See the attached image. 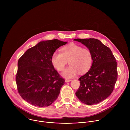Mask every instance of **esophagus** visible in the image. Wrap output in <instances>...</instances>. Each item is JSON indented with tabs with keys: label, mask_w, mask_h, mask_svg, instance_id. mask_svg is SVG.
I'll list each match as a JSON object with an SVG mask.
<instances>
[{
	"label": "esophagus",
	"mask_w": 130,
	"mask_h": 130,
	"mask_svg": "<svg viewBox=\"0 0 130 130\" xmlns=\"http://www.w3.org/2000/svg\"><path fill=\"white\" fill-rule=\"evenodd\" d=\"M71 81V79H65V82H70V81Z\"/></svg>",
	"instance_id": "esophagus-1"
}]
</instances>
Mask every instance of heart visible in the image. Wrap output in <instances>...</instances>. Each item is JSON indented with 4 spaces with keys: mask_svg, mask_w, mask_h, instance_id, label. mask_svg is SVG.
Wrapping results in <instances>:
<instances>
[{
    "mask_svg": "<svg viewBox=\"0 0 130 130\" xmlns=\"http://www.w3.org/2000/svg\"><path fill=\"white\" fill-rule=\"evenodd\" d=\"M68 61L70 65L63 71L62 75L71 78L79 71L81 73L87 71L91 66L93 57L90 49L72 43L63 47L62 52H54L51 58L52 65L58 71H62Z\"/></svg>",
    "mask_w": 130,
    "mask_h": 130,
    "instance_id": "heart-1",
    "label": "heart"
}]
</instances>
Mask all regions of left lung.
<instances>
[{"instance_id":"obj_1","label":"left lung","mask_w":130,"mask_h":130,"mask_svg":"<svg viewBox=\"0 0 130 130\" xmlns=\"http://www.w3.org/2000/svg\"><path fill=\"white\" fill-rule=\"evenodd\" d=\"M92 52L90 69L79 79L80 85L76 95L87 105L97 104L112 93L117 80V64L110 49L95 39H77Z\"/></svg>"}]
</instances>
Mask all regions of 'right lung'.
<instances>
[{"mask_svg": "<svg viewBox=\"0 0 130 130\" xmlns=\"http://www.w3.org/2000/svg\"><path fill=\"white\" fill-rule=\"evenodd\" d=\"M57 39L39 42L28 49L18 61L16 82L18 93L36 106L51 105L65 83L52 65V54L67 44Z\"/></svg>", "mask_w": 130, "mask_h": 130, "instance_id": "add662e5", "label": "right lung"}]
</instances>
